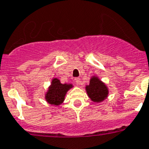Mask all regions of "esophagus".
Listing matches in <instances>:
<instances>
[{
    "mask_svg": "<svg viewBox=\"0 0 149 149\" xmlns=\"http://www.w3.org/2000/svg\"><path fill=\"white\" fill-rule=\"evenodd\" d=\"M75 82H76V83H77V85H79L81 83V80L79 78V77H77V78H75Z\"/></svg>",
    "mask_w": 149,
    "mask_h": 149,
    "instance_id": "esophagus-1",
    "label": "esophagus"
}]
</instances>
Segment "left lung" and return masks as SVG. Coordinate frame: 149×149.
<instances>
[{"label": "left lung", "instance_id": "8db88e82", "mask_svg": "<svg viewBox=\"0 0 149 149\" xmlns=\"http://www.w3.org/2000/svg\"><path fill=\"white\" fill-rule=\"evenodd\" d=\"M86 90L90 100L95 102H102L109 95L108 87L97 77L90 79L89 84L86 86Z\"/></svg>", "mask_w": 149, "mask_h": 149}]
</instances>
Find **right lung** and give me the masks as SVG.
Returning <instances> with one entry per match:
<instances>
[{"label":"right lung","instance_id":"add662e5","mask_svg":"<svg viewBox=\"0 0 149 149\" xmlns=\"http://www.w3.org/2000/svg\"><path fill=\"white\" fill-rule=\"evenodd\" d=\"M72 87V84H62L57 78H54L45 95V100L49 104L59 106L63 102L66 93Z\"/></svg>","mask_w":149,"mask_h":149}]
</instances>
